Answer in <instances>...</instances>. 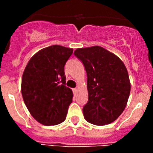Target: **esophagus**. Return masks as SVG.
<instances>
[{
    "label": "esophagus",
    "instance_id": "obj_1",
    "mask_svg": "<svg viewBox=\"0 0 153 153\" xmlns=\"http://www.w3.org/2000/svg\"><path fill=\"white\" fill-rule=\"evenodd\" d=\"M72 91H73V93L75 94V95H76L77 92H78V89H77V88H75V89H72Z\"/></svg>",
    "mask_w": 153,
    "mask_h": 153
}]
</instances>
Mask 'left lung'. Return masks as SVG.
<instances>
[{"label":"left lung","mask_w":153,"mask_h":153,"mask_svg":"<svg viewBox=\"0 0 153 153\" xmlns=\"http://www.w3.org/2000/svg\"><path fill=\"white\" fill-rule=\"evenodd\" d=\"M74 54L82 61L87 75L89 99L83 108L84 118L99 126L113 122L124 110L130 93L124 64L98 46L78 48Z\"/></svg>","instance_id":"left-lung-1"}]
</instances>
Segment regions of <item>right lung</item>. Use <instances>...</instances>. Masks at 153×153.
Wrapping results in <instances>:
<instances>
[{"label": "right lung", "mask_w": 153, "mask_h": 153, "mask_svg": "<svg viewBox=\"0 0 153 153\" xmlns=\"http://www.w3.org/2000/svg\"><path fill=\"white\" fill-rule=\"evenodd\" d=\"M73 49L52 45L38 51L29 61L21 81L23 99L32 116L46 126L67 118L72 91L66 86L64 66Z\"/></svg>", "instance_id": "obj_1"}]
</instances>
